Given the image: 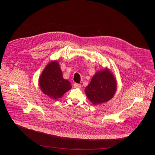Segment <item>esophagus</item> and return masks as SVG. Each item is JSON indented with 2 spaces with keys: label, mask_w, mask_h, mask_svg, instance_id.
Wrapping results in <instances>:
<instances>
[{
  "label": "esophagus",
  "mask_w": 155,
  "mask_h": 155,
  "mask_svg": "<svg viewBox=\"0 0 155 155\" xmlns=\"http://www.w3.org/2000/svg\"><path fill=\"white\" fill-rule=\"evenodd\" d=\"M74 87L75 88H80L81 87V84H78V83H74Z\"/></svg>",
  "instance_id": "obj_1"
}]
</instances>
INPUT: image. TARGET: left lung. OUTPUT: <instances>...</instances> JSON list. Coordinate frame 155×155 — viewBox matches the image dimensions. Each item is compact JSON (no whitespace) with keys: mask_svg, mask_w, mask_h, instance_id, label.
Here are the masks:
<instances>
[{"mask_svg":"<svg viewBox=\"0 0 155 155\" xmlns=\"http://www.w3.org/2000/svg\"><path fill=\"white\" fill-rule=\"evenodd\" d=\"M117 89L116 78L110 69L104 68L93 75L85 87V94L93 105H99L113 98Z\"/></svg>","mask_w":155,"mask_h":155,"instance_id":"obj_1","label":"left lung"}]
</instances>
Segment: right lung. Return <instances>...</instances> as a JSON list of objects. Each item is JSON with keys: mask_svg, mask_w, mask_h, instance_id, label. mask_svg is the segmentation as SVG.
Wrapping results in <instances>:
<instances>
[{"mask_svg": "<svg viewBox=\"0 0 155 155\" xmlns=\"http://www.w3.org/2000/svg\"><path fill=\"white\" fill-rule=\"evenodd\" d=\"M41 91L52 99L61 98L72 88L69 80L63 78L62 72L57 61L49 62L42 71L38 80Z\"/></svg>", "mask_w": 155, "mask_h": 155, "instance_id": "add662e5", "label": "right lung"}]
</instances>
